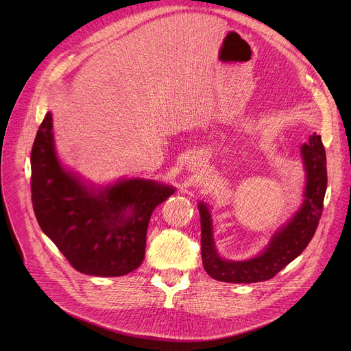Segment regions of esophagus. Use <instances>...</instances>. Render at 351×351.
Here are the masks:
<instances>
[{
  "label": "esophagus",
  "mask_w": 351,
  "mask_h": 351,
  "mask_svg": "<svg viewBox=\"0 0 351 351\" xmlns=\"http://www.w3.org/2000/svg\"><path fill=\"white\" fill-rule=\"evenodd\" d=\"M205 166V162L202 158H197V156H193L188 160V171L189 172H196V171H200L202 168Z\"/></svg>",
  "instance_id": "1"
}]
</instances>
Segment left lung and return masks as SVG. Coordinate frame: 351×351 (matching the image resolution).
I'll list each match as a JSON object with an SVG mask.
<instances>
[{
    "mask_svg": "<svg viewBox=\"0 0 351 351\" xmlns=\"http://www.w3.org/2000/svg\"><path fill=\"white\" fill-rule=\"evenodd\" d=\"M300 155L306 172L302 206L273 233L265 249L250 259L228 261L219 254L213 239L209 206L199 202L202 262L210 278L228 283L265 282L285 269L307 247L317 229L327 188L326 152L322 136L316 132L310 135L308 143L300 147Z\"/></svg>",
    "mask_w": 351,
    "mask_h": 351,
    "instance_id": "left-lung-1",
    "label": "left lung"
}]
</instances>
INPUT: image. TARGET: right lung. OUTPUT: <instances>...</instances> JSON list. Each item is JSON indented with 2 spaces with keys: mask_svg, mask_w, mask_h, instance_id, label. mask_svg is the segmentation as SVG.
<instances>
[{
  "mask_svg": "<svg viewBox=\"0 0 351 351\" xmlns=\"http://www.w3.org/2000/svg\"><path fill=\"white\" fill-rule=\"evenodd\" d=\"M173 193L171 185L141 178L95 186L66 169L47 112L31 152L32 206L43 232L75 270L118 278L138 269L151 215Z\"/></svg>",
  "mask_w": 351,
  "mask_h": 351,
  "instance_id": "obj_1",
  "label": "right lung"
}]
</instances>
